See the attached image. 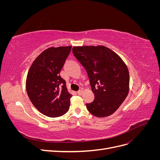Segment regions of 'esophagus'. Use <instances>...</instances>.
Masks as SVG:
<instances>
[{
    "label": "esophagus",
    "instance_id": "34e87169",
    "mask_svg": "<svg viewBox=\"0 0 160 160\" xmlns=\"http://www.w3.org/2000/svg\"><path fill=\"white\" fill-rule=\"evenodd\" d=\"M83 91L82 90V89H81V90H79V91H77V93H78V95H81L82 94H83Z\"/></svg>",
    "mask_w": 160,
    "mask_h": 160
}]
</instances>
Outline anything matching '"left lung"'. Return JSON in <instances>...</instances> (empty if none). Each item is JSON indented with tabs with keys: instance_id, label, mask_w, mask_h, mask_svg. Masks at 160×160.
I'll list each match as a JSON object with an SVG mask.
<instances>
[{
	"instance_id": "1",
	"label": "left lung",
	"mask_w": 160,
	"mask_h": 160,
	"mask_svg": "<svg viewBox=\"0 0 160 160\" xmlns=\"http://www.w3.org/2000/svg\"><path fill=\"white\" fill-rule=\"evenodd\" d=\"M72 53L84 67L95 95L87 109L98 118L113 114L127 98L129 89L128 67L117 53L103 45L72 47Z\"/></svg>"
}]
</instances>
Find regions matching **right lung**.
Masks as SVG:
<instances>
[{
	"mask_svg": "<svg viewBox=\"0 0 160 160\" xmlns=\"http://www.w3.org/2000/svg\"><path fill=\"white\" fill-rule=\"evenodd\" d=\"M71 46L50 47L42 51L28 70L26 89L33 105L47 117L57 118L69 111L72 95L59 72Z\"/></svg>",
	"mask_w": 160,
	"mask_h": 160,
	"instance_id": "right-lung-1",
	"label": "right lung"
}]
</instances>
